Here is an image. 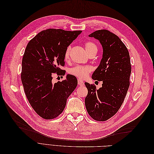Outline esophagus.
I'll list each match as a JSON object with an SVG mask.
<instances>
[{
    "label": "esophagus",
    "mask_w": 154,
    "mask_h": 154,
    "mask_svg": "<svg viewBox=\"0 0 154 154\" xmlns=\"http://www.w3.org/2000/svg\"><path fill=\"white\" fill-rule=\"evenodd\" d=\"M78 85L80 86L84 85V82H83V80H80V79H78Z\"/></svg>",
    "instance_id": "esophagus-1"
}]
</instances>
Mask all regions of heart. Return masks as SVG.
<instances>
[{
    "label": "heart",
    "instance_id": "b5f03b06",
    "mask_svg": "<svg viewBox=\"0 0 154 154\" xmlns=\"http://www.w3.org/2000/svg\"><path fill=\"white\" fill-rule=\"evenodd\" d=\"M85 48L88 54L93 51H97L96 45L91 41H88L85 44ZM70 51H71V46H68L64 53V58L66 60L69 58ZM91 71V67L88 66H76L70 68L68 71L70 74L81 79L85 78Z\"/></svg>",
    "mask_w": 154,
    "mask_h": 154
}]
</instances>
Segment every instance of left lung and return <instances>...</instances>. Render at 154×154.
Segmentation results:
<instances>
[{"instance_id":"obj_1","label":"left lung","mask_w":154,"mask_h":154,"mask_svg":"<svg viewBox=\"0 0 154 154\" xmlns=\"http://www.w3.org/2000/svg\"><path fill=\"white\" fill-rule=\"evenodd\" d=\"M88 36L98 40L103 47V57L92 76L103 84L96 89L95 85L85 83L88 90L85 104L92 118L104 122L117 113L127 95L131 73L130 55L123 42L109 30H97Z\"/></svg>"}]
</instances>
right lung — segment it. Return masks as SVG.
Here are the masks:
<instances>
[{
	"mask_svg": "<svg viewBox=\"0 0 154 154\" xmlns=\"http://www.w3.org/2000/svg\"><path fill=\"white\" fill-rule=\"evenodd\" d=\"M82 31L48 29L27 44L22 61L21 80L26 97L36 113L44 119H54L66 107L67 99L78 81L68 74L62 82L53 83V76H64V53Z\"/></svg>",
	"mask_w": 154,
	"mask_h": 154,
	"instance_id": "obj_1",
	"label": "right lung"
}]
</instances>
